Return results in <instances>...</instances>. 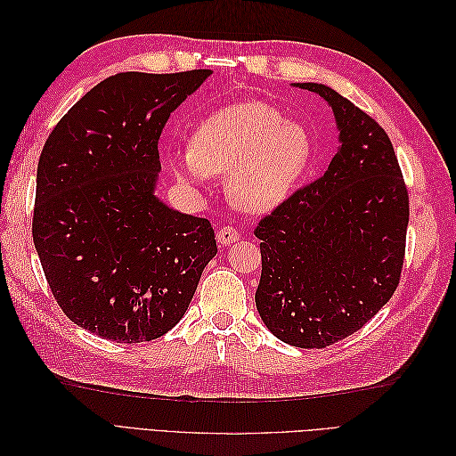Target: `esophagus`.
<instances>
[{"instance_id":"esophagus-1","label":"esophagus","mask_w":456,"mask_h":456,"mask_svg":"<svg viewBox=\"0 0 456 456\" xmlns=\"http://www.w3.org/2000/svg\"><path fill=\"white\" fill-rule=\"evenodd\" d=\"M216 240L223 247L230 245V243H236L240 240V232L233 226H223L216 232Z\"/></svg>"}]
</instances>
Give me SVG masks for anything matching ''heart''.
<instances>
[{
    "instance_id": "obj_1",
    "label": "heart",
    "mask_w": 456,
    "mask_h": 456,
    "mask_svg": "<svg viewBox=\"0 0 456 456\" xmlns=\"http://www.w3.org/2000/svg\"><path fill=\"white\" fill-rule=\"evenodd\" d=\"M312 139L265 102L220 110L201 123L191 146L171 159L181 181L226 176L228 200L245 213H268L283 203L312 161Z\"/></svg>"
}]
</instances>
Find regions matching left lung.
Masks as SVG:
<instances>
[{
  "label": "left lung",
  "instance_id": "left-lung-1",
  "mask_svg": "<svg viewBox=\"0 0 456 456\" xmlns=\"http://www.w3.org/2000/svg\"><path fill=\"white\" fill-rule=\"evenodd\" d=\"M333 108L340 148L323 176L260 220L262 322L297 348H325L360 330L402 278L409 191L390 136L348 99L298 84Z\"/></svg>",
  "mask_w": 456,
  "mask_h": 456
}]
</instances>
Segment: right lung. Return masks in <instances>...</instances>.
Returning <instances> with one entry per match:
<instances>
[{
    "instance_id": "right-lung-1",
    "label": "right lung",
    "mask_w": 456,
    "mask_h": 456,
    "mask_svg": "<svg viewBox=\"0 0 456 456\" xmlns=\"http://www.w3.org/2000/svg\"><path fill=\"white\" fill-rule=\"evenodd\" d=\"M209 74L110 76L41 150L32 220L39 262L68 320L106 340L163 337L216 255L209 220L154 196L165 123Z\"/></svg>"
}]
</instances>
